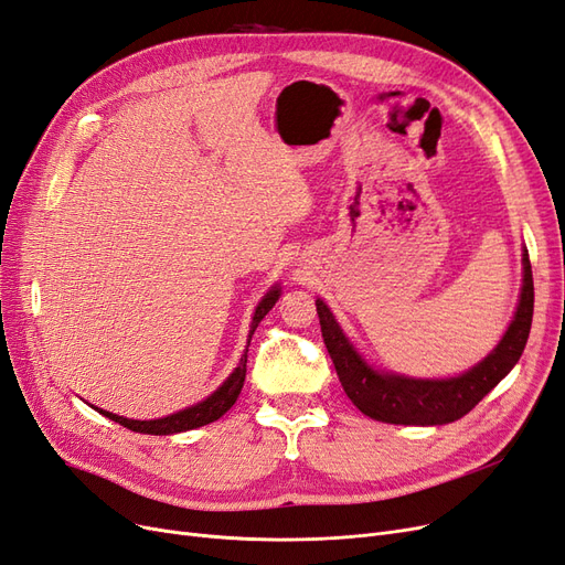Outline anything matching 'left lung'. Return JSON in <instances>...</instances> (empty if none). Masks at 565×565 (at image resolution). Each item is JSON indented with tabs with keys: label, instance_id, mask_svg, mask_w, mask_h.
<instances>
[{
	"label": "left lung",
	"instance_id": "left-lung-1",
	"mask_svg": "<svg viewBox=\"0 0 565 565\" xmlns=\"http://www.w3.org/2000/svg\"><path fill=\"white\" fill-rule=\"evenodd\" d=\"M521 263L524 286L503 340L482 363L449 380H414L374 370L347 340L328 305L317 300L321 335L349 401L370 419L384 424L443 426L466 416L516 365L526 347L533 321V271L526 248Z\"/></svg>",
	"mask_w": 565,
	"mask_h": 565
}]
</instances>
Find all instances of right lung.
<instances>
[{
	"instance_id": "right-lung-1",
	"label": "right lung",
	"mask_w": 565,
	"mask_h": 565,
	"mask_svg": "<svg viewBox=\"0 0 565 565\" xmlns=\"http://www.w3.org/2000/svg\"><path fill=\"white\" fill-rule=\"evenodd\" d=\"M281 296V288L279 286H271L265 298L258 302L256 307V315H254V321H250V330H248V342H250V335H254L258 323L265 319L267 311L275 307V302L279 300ZM246 351H248V344L242 353L239 359V365L233 370V374L212 393L209 395L206 401L188 407V409H181L177 414H170V416H162V419H151V422H137V419H122V416L118 414H111V412H104V409H97L99 414L107 416V419L120 424L122 428H130L135 433H143V435H172V433H183V430H193V428H200V426H206L212 424L216 419H221V416L235 405V401L239 398L242 393V386H244V377H246Z\"/></svg>"
}]
</instances>
